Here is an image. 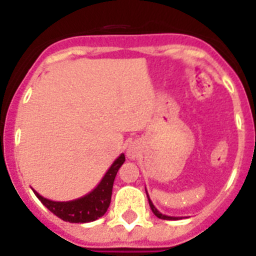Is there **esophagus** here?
I'll return each instance as SVG.
<instances>
[{
    "instance_id": "34e87169",
    "label": "esophagus",
    "mask_w": 256,
    "mask_h": 256,
    "mask_svg": "<svg viewBox=\"0 0 256 256\" xmlns=\"http://www.w3.org/2000/svg\"><path fill=\"white\" fill-rule=\"evenodd\" d=\"M126 155H128V158H130V159H134L136 156H137V152H136V150L133 148H128V151H126Z\"/></svg>"
}]
</instances>
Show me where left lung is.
<instances>
[{"mask_svg": "<svg viewBox=\"0 0 256 256\" xmlns=\"http://www.w3.org/2000/svg\"><path fill=\"white\" fill-rule=\"evenodd\" d=\"M146 194H148V191H146ZM148 204H150L151 210H152V212H154V214H155L156 216H158V218L166 219V220H170V219H178L177 216H164V214H162V212H160L159 210H158L155 206H154V204H152V202H151V200H150V198H148Z\"/></svg>", "mask_w": 256, "mask_h": 256, "instance_id": "obj_1", "label": "left lung"}]
</instances>
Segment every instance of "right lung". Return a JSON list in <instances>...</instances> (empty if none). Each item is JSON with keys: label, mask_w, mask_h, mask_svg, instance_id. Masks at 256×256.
<instances>
[{"label": "right lung", "mask_w": 256, "mask_h": 256, "mask_svg": "<svg viewBox=\"0 0 256 256\" xmlns=\"http://www.w3.org/2000/svg\"><path fill=\"white\" fill-rule=\"evenodd\" d=\"M126 162V156L122 154L112 165L108 168L101 182L97 184L96 188L88 195L72 201H52L44 198L38 192L33 190L40 201L51 212L65 222L70 223H88L101 218L108 210L110 201H112V184H114L115 176Z\"/></svg>", "instance_id": "obj_1"}]
</instances>
